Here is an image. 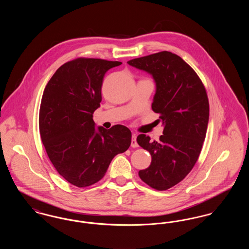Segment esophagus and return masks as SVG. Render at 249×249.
Wrapping results in <instances>:
<instances>
[{"label":"esophagus","mask_w":249,"mask_h":249,"mask_svg":"<svg viewBox=\"0 0 249 249\" xmlns=\"http://www.w3.org/2000/svg\"><path fill=\"white\" fill-rule=\"evenodd\" d=\"M131 146L132 147H138V143H137V141H136V135L135 134H133L131 136Z\"/></svg>","instance_id":"esophagus-1"}]
</instances>
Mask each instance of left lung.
Wrapping results in <instances>:
<instances>
[{"label": "left lung", "mask_w": 249, "mask_h": 249, "mask_svg": "<svg viewBox=\"0 0 249 249\" xmlns=\"http://www.w3.org/2000/svg\"><path fill=\"white\" fill-rule=\"evenodd\" d=\"M128 64L152 75V110L160 115L164 127L160 141L137 136L138 144L152 157L139 177L155 190H168L188 176L201 153L209 120L206 90L195 71L172 52L130 59Z\"/></svg>", "instance_id": "8db88e82"}]
</instances>
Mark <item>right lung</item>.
<instances>
[{
  "label": "right lung",
  "instance_id": "right-lung-1",
  "mask_svg": "<svg viewBox=\"0 0 249 249\" xmlns=\"http://www.w3.org/2000/svg\"><path fill=\"white\" fill-rule=\"evenodd\" d=\"M120 61L78 58L61 65L42 96L39 130L48 158L59 175L78 188L105 177L116 155L130 147L131 132L123 125L95 127L102 85Z\"/></svg>",
  "mask_w": 249,
  "mask_h": 249
}]
</instances>
